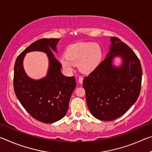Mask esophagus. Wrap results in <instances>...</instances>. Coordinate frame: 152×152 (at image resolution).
Returning <instances> with one entry per match:
<instances>
[{"instance_id": "esophagus-1", "label": "esophagus", "mask_w": 152, "mask_h": 152, "mask_svg": "<svg viewBox=\"0 0 152 152\" xmlns=\"http://www.w3.org/2000/svg\"><path fill=\"white\" fill-rule=\"evenodd\" d=\"M78 82H79V83L82 84V82H83V77L80 76L78 78Z\"/></svg>"}]
</instances>
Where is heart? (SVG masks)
Masks as SVG:
<instances>
[{"instance_id":"obj_1","label":"heart","mask_w":152,"mask_h":152,"mask_svg":"<svg viewBox=\"0 0 152 152\" xmlns=\"http://www.w3.org/2000/svg\"><path fill=\"white\" fill-rule=\"evenodd\" d=\"M102 51L95 43H78L69 46L66 56L60 58V63L66 70L72 72L74 65H78L79 70L84 74L94 71L101 63Z\"/></svg>"}]
</instances>
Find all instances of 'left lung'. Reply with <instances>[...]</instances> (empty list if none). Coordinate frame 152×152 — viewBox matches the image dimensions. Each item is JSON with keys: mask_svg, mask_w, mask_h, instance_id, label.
Masks as SVG:
<instances>
[{"mask_svg": "<svg viewBox=\"0 0 152 152\" xmlns=\"http://www.w3.org/2000/svg\"><path fill=\"white\" fill-rule=\"evenodd\" d=\"M107 58L88 76L83 86L90 111L96 119L113 121L122 116L137 101L142 79L140 61L132 49L116 37ZM119 55L124 63L119 68L112 66V59Z\"/></svg>", "mask_w": 152, "mask_h": 152, "instance_id": "left-lung-1", "label": "left lung"}]
</instances>
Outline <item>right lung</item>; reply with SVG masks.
Here are the masks:
<instances>
[{"instance_id":"obj_1","label":"right lung","mask_w":152,"mask_h":152,"mask_svg":"<svg viewBox=\"0 0 152 152\" xmlns=\"http://www.w3.org/2000/svg\"><path fill=\"white\" fill-rule=\"evenodd\" d=\"M59 40L43 38L35 41L20 53L14 67L13 86L18 100L31 116L45 123H54L65 116L76 87L75 78L61 73V64L51 51H56ZM33 50L46 53L50 61L48 74L39 81L29 79L22 66L26 53Z\"/></svg>"}]
</instances>
